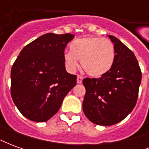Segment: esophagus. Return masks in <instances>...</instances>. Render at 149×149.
I'll return each mask as SVG.
<instances>
[{
	"instance_id": "obj_1",
	"label": "esophagus",
	"mask_w": 149,
	"mask_h": 149,
	"mask_svg": "<svg viewBox=\"0 0 149 149\" xmlns=\"http://www.w3.org/2000/svg\"><path fill=\"white\" fill-rule=\"evenodd\" d=\"M83 77L81 76V75H77V81L78 84H81L82 83V81H83Z\"/></svg>"
}]
</instances>
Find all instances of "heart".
Masks as SVG:
<instances>
[{
    "instance_id": "obj_1",
    "label": "heart",
    "mask_w": 149,
    "mask_h": 149,
    "mask_svg": "<svg viewBox=\"0 0 149 149\" xmlns=\"http://www.w3.org/2000/svg\"><path fill=\"white\" fill-rule=\"evenodd\" d=\"M71 51L64 53L67 70L76 71L81 60V66L88 74L100 77L112 69L116 59L115 46L109 39L98 37H84L70 45Z\"/></svg>"
}]
</instances>
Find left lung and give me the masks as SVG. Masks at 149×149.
Wrapping results in <instances>:
<instances>
[{
	"label": "left lung",
	"instance_id": "left-lung-1",
	"mask_svg": "<svg viewBox=\"0 0 149 149\" xmlns=\"http://www.w3.org/2000/svg\"><path fill=\"white\" fill-rule=\"evenodd\" d=\"M116 59L112 69L100 78H84L86 93L83 111L93 124L109 126L123 120L137 101L141 70L134 53L116 37Z\"/></svg>",
	"mask_w": 149,
	"mask_h": 149
}]
</instances>
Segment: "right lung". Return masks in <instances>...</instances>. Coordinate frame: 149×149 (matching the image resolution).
<instances>
[{"label": "right lung", "instance_id": "right-lung-1", "mask_svg": "<svg viewBox=\"0 0 149 149\" xmlns=\"http://www.w3.org/2000/svg\"><path fill=\"white\" fill-rule=\"evenodd\" d=\"M72 34L46 33L24 46L11 69V96L18 110L33 121L45 122L58 112L77 84L66 72L65 47Z\"/></svg>", "mask_w": 149, "mask_h": 149}]
</instances>
